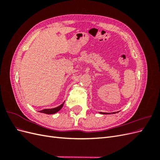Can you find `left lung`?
<instances>
[{
	"mask_svg": "<svg viewBox=\"0 0 160 160\" xmlns=\"http://www.w3.org/2000/svg\"><path fill=\"white\" fill-rule=\"evenodd\" d=\"M117 113H118V112H117ZM100 113H101V114H110V113H101V112H100ZM112 113H116V112H113Z\"/></svg>",
	"mask_w": 160,
	"mask_h": 160,
	"instance_id": "1",
	"label": "left lung"
}]
</instances>
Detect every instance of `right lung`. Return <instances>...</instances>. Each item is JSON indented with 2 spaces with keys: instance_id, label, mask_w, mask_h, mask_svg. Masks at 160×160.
I'll use <instances>...</instances> for the list:
<instances>
[{
  "instance_id": "obj_1",
  "label": "right lung",
  "mask_w": 160,
  "mask_h": 160,
  "mask_svg": "<svg viewBox=\"0 0 160 160\" xmlns=\"http://www.w3.org/2000/svg\"><path fill=\"white\" fill-rule=\"evenodd\" d=\"M64 103L65 102H63L61 105H60L59 106H58V107H57V108H52V109H42L41 111H39V112L43 113H46V114H54V113H56L59 110H61V109L62 108V106H63V105H64Z\"/></svg>"
}]
</instances>
